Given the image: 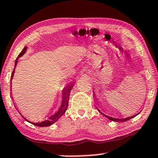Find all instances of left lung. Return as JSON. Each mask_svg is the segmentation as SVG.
Masks as SVG:
<instances>
[{
	"mask_svg": "<svg viewBox=\"0 0 158 158\" xmlns=\"http://www.w3.org/2000/svg\"><path fill=\"white\" fill-rule=\"evenodd\" d=\"M98 111H99V110H98ZM100 111V112H101V111ZM101 113H102V112H101ZM102 114H103V113H102ZM104 115H105V114H104ZM136 115H137V114L133 115V116H131V117H127V118H125V119H115V118H113V117H108V116H106V115H105V116L107 117L108 119H110V120H111V121L117 122V123H120V122H125V121L129 120V119L133 118V117H134L135 116H136Z\"/></svg>",
	"mask_w": 158,
	"mask_h": 158,
	"instance_id": "1",
	"label": "left lung"
}]
</instances>
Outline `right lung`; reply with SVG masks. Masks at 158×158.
<instances>
[{
	"label": "right lung",
	"mask_w": 158,
	"mask_h": 158,
	"mask_svg": "<svg viewBox=\"0 0 158 158\" xmlns=\"http://www.w3.org/2000/svg\"><path fill=\"white\" fill-rule=\"evenodd\" d=\"M26 48H27L26 47H24V49H23V50H22L21 52L19 53V56H18V57H21V56L23 55V54L25 52ZM17 59L18 58L16 59L15 66H16V65H17ZM14 73H15V69H14V71H13V72H12V74H11V79H12V77H13ZM73 86V84H71V85H70L69 87H68V88L64 89V90H63V103H62L60 109H59L58 111H57V113H55V114L52 115V117H49L48 120H45V121L41 122V123H31L33 124V125H36V126H39V127H47V126H49V125H52L53 123H55V122L57 121V119H58L61 116L63 115V114L65 112V111L67 110L68 106H69V95H70V91H71V88H72ZM22 117H23V118L25 119L26 121H27V119H26L25 117H23V115H22Z\"/></svg>",
	"instance_id": "1"
}]
</instances>
